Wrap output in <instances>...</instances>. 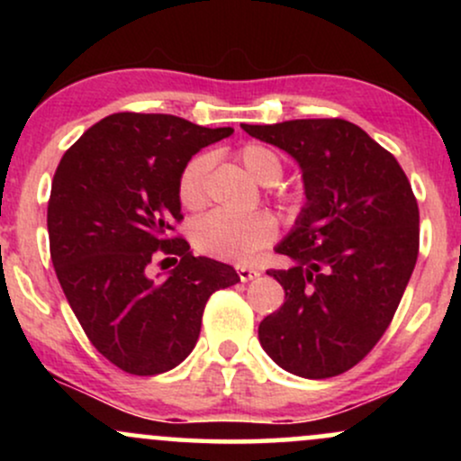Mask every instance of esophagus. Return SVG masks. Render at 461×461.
<instances>
[{"label":"esophagus","mask_w":461,"mask_h":461,"mask_svg":"<svg viewBox=\"0 0 461 461\" xmlns=\"http://www.w3.org/2000/svg\"><path fill=\"white\" fill-rule=\"evenodd\" d=\"M236 271H238V277H240V282H251V279L260 277V271L253 267H247V264H238Z\"/></svg>","instance_id":"1"}]
</instances>
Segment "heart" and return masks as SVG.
<instances>
[{"label": "heart", "mask_w": 461, "mask_h": 461, "mask_svg": "<svg viewBox=\"0 0 461 461\" xmlns=\"http://www.w3.org/2000/svg\"><path fill=\"white\" fill-rule=\"evenodd\" d=\"M245 171L253 179L271 186L284 173L282 158L271 147L245 145L238 151ZM212 167V158L208 153H199L186 162L177 179V199L190 212H197L208 201L205 179ZM277 236V223L268 212H253L247 216H234L227 212H210L194 221L190 230V240L197 251L216 260L227 262H249L256 253L271 245Z\"/></svg>", "instance_id": "heart-1"}]
</instances>
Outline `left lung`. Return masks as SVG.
<instances>
[{"mask_svg":"<svg viewBox=\"0 0 461 461\" xmlns=\"http://www.w3.org/2000/svg\"><path fill=\"white\" fill-rule=\"evenodd\" d=\"M303 173L305 205L268 271L284 305L258 327L277 366L305 379L353 368L393 321L418 258V203L396 158L345 119L240 125Z\"/></svg>","mask_w":461,"mask_h":461,"instance_id":"8db88e82","label":"left lung"}]
</instances>
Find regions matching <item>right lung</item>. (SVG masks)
I'll return each instance as SVG.
<instances>
[{
	"label": "right lung",
	"mask_w": 461,
	"mask_h": 461,
	"mask_svg": "<svg viewBox=\"0 0 461 461\" xmlns=\"http://www.w3.org/2000/svg\"><path fill=\"white\" fill-rule=\"evenodd\" d=\"M231 131L119 113L84 131L58 164L47 205L58 282L93 347L125 373L145 377L182 364L210 294L240 282L234 267L194 258L171 236L184 219L179 173ZM156 250L180 258L162 280L149 275Z\"/></svg>",
	"instance_id": "right-lung-1"
}]
</instances>
